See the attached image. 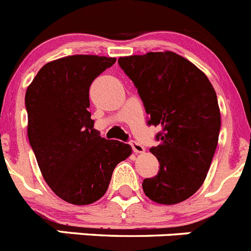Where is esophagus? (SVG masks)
Returning <instances> with one entry per match:
<instances>
[{
  "label": "esophagus",
  "instance_id": "obj_1",
  "mask_svg": "<svg viewBox=\"0 0 251 251\" xmlns=\"http://www.w3.org/2000/svg\"><path fill=\"white\" fill-rule=\"evenodd\" d=\"M130 146H132V148H133V151H134V153H145L146 148L143 147V146H142V145H139L138 142L132 141V142H130Z\"/></svg>",
  "mask_w": 251,
  "mask_h": 251
}]
</instances>
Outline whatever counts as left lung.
Returning <instances> with one entry per match:
<instances>
[{"label":"left lung","mask_w":251,"mask_h":251,"mask_svg":"<svg viewBox=\"0 0 251 251\" xmlns=\"http://www.w3.org/2000/svg\"><path fill=\"white\" fill-rule=\"evenodd\" d=\"M138 89L148 124L161 128L159 145L150 152L158 174L142 183L146 196L175 205L202 186L220 133L221 117L215 89L196 65L172 51L118 59Z\"/></svg>","instance_id":"obj_1"}]
</instances>
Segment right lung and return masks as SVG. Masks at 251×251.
Returning <instances> with one entry per match:
<instances>
[{
	"mask_svg": "<svg viewBox=\"0 0 251 251\" xmlns=\"http://www.w3.org/2000/svg\"><path fill=\"white\" fill-rule=\"evenodd\" d=\"M115 57L72 55L45 64L27 86V137L41 175L56 196L89 205L108 190L115 166L132 154L104 139L88 110L89 88Z\"/></svg>",
	"mask_w": 251,
	"mask_h": 251,
	"instance_id": "obj_1",
	"label": "right lung"
}]
</instances>
